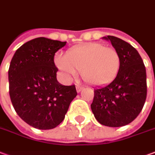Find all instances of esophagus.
Instances as JSON below:
<instances>
[{"mask_svg":"<svg viewBox=\"0 0 155 155\" xmlns=\"http://www.w3.org/2000/svg\"><path fill=\"white\" fill-rule=\"evenodd\" d=\"M82 90H83L82 86H81V85H76V91H77V92H81Z\"/></svg>","mask_w":155,"mask_h":155,"instance_id":"1","label":"esophagus"}]
</instances>
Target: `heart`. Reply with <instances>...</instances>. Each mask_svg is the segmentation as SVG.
Listing matches in <instances>:
<instances>
[{
    "label": "heart",
    "mask_w": 155,
    "mask_h": 155,
    "mask_svg": "<svg viewBox=\"0 0 155 155\" xmlns=\"http://www.w3.org/2000/svg\"><path fill=\"white\" fill-rule=\"evenodd\" d=\"M56 66L68 78L81 71L83 80L92 85H105L115 80L121 65V58L115 48L99 43H87L73 48L65 57H57Z\"/></svg>",
    "instance_id": "obj_1"
}]
</instances>
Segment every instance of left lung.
Returning a JSON list of instances; mask_svg holds the SVG:
<instances>
[{"instance_id": "1", "label": "left lung", "mask_w": 155, "mask_h": 155, "mask_svg": "<svg viewBox=\"0 0 155 155\" xmlns=\"http://www.w3.org/2000/svg\"><path fill=\"white\" fill-rule=\"evenodd\" d=\"M109 40L121 58L120 70L109 85L94 90L91 107L104 126L123 127L132 123L142 111L147 96L146 69L141 56L131 44L114 36Z\"/></svg>"}]
</instances>
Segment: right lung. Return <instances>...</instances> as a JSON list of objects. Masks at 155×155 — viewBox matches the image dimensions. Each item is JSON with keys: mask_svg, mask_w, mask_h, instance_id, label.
I'll return each instance as SVG.
<instances>
[{"mask_svg": "<svg viewBox=\"0 0 155 155\" xmlns=\"http://www.w3.org/2000/svg\"><path fill=\"white\" fill-rule=\"evenodd\" d=\"M65 44L37 38L21 45L10 64L12 106L25 123L38 129H52L62 123L70 102L77 96L75 85H63L56 78L54 54Z\"/></svg>", "mask_w": 155, "mask_h": 155, "instance_id": "add662e5", "label": "right lung"}]
</instances>
